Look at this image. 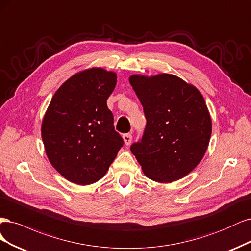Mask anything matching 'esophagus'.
<instances>
[{
    "label": "esophagus",
    "instance_id": "34e87169",
    "mask_svg": "<svg viewBox=\"0 0 251 251\" xmlns=\"http://www.w3.org/2000/svg\"><path fill=\"white\" fill-rule=\"evenodd\" d=\"M123 139H124V143L126 146H129V145L131 144V141H132V135L131 133H126L123 135Z\"/></svg>",
    "mask_w": 251,
    "mask_h": 251
}]
</instances>
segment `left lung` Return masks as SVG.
<instances>
[{
    "mask_svg": "<svg viewBox=\"0 0 251 251\" xmlns=\"http://www.w3.org/2000/svg\"><path fill=\"white\" fill-rule=\"evenodd\" d=\"M132 88L147 120L140 142L130 147L148 178L178 180L203 158L212 134V120L197 88L171 74L132 75Z\"/></svg>",
    "mask_w": 251,
    "mask_h": 251,
    "instance_id": "obj_1",
    "label": "left lung"
}]
</instances>
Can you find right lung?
<instances>
[{
	"mask_svg": "<svg viewBox=\"0 0 251 251\" xmlns=\"http://www.w3.org/2000/svg\"><path fill=\"white\" fill-rule=\"evenodd\" d=\"M117 74L93 68L68 79L53 96L42 124L51 165L69 181L86 185L101 179L124 141L107 107Z\"/></svg>",
	"mask_w": 251,
	"mask_h": 251,
	"instance_id": "1",
	"label": "right lung"
}]
</instances>
